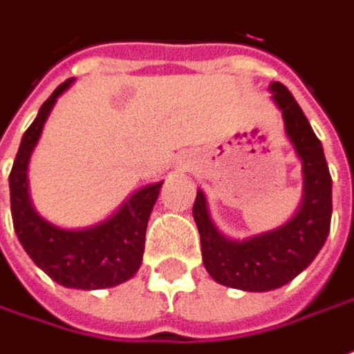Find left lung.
I'll use <instances>...</instances> for the list:
<instances>
[{"instance_id": "1", "label": "left lung", "mask_w": 354, "mask_h": 354, "mask_svg": "<svg viewBox=\"0 0 354 354\" xmlns=\"http://www.w3.org/2000/svg\"><path fill=\"white\" fill-rule=\"evenodd\" d=\"M270 91L303 162V201L295 216L276 230L239 241L220 234L201 189L194 203L205 268L214 281L243 291H272L299 276L326 243L332 222V176L322 143L291 91L280 82H272Z\"/></svg>"}]
</instances>
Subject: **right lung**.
<instances>
[{"mask_svg":"<svg viewBox=\"0 0 354 354\" xmlns=\"http://www.w3.org/2000/svg\"><path fill=\"white\" fill-rule=\"evenodd\" d=\"M73 82L68 78L49 95L22 136L9 174L11 214L15 234L38 268L65 288L91 291L115 288L140 270L147 220L162 182L138 189L115 214L88 228H59L39 216L28 195V160L57 97Z\"/></svg>","mask_w":354,"mask_h":354,"instance_id":"right-lung-1","label":"right lung"}]
</instances>
